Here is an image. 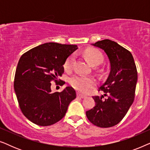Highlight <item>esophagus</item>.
<instances>
[{
  "label": "esophagus",
  "instance_id": "obj_1",
  "mask_svg": "<svg viewBox=\"0 0 150 150\" xmlns=\"http://www.w3.org/2000/svg\"><path fill=\"white\" fill-rule=\"evenodd\" d=\"M77 96H78V97L81 98H85L86 97H87V96H86L83 95V94H81V93H77Z\"/></svg>",
  "mask_w": 150,
  "mask_h": 150
}]
</instances>
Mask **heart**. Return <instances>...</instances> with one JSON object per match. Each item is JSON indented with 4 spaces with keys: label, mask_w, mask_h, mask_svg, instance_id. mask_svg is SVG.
Masks as SVG:
<instances>
[{
    "label": "heart",
    "mask_w": 150,
    "mask_h": 150,
    "mask_svg": "<svg viewBox=\"0 0 150 150\" xmlns=\"http://www.w3.org/2000/svg\"><path fill=\"white\" fill-rule=\"evenodd\" d=\"M85 57L92 66L100 65L104 60L102 53L96 48L87 49L85 52ZM74 59V55L71 54L65 61L64 68L67 71H70L71 69ZM69 83L75 89L83 93L87 92L96 85V81L93 78L83 76H74L71 77L69 79Z\"/></svg>",
    "instance_id": "b5f03b06"
}]
</instances>
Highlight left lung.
Returning <instances> with one entry per match:
<instances>
[{"label": "left lung", "mask_w": 150, "mask_h": 150, "mask_svg": "<svg viewBox=\"0 0 150 150\" xmlns=\"http://www.w3.org/2000/svg\"><path fill=\"white\" fill-rule=\"evenodd\" d=\"M91 45L104 50L109 59L110 70L99 91L104 95L93 96L96 105L86 112L89 122L100 128L119 124L134 100L137 70L130 51L117 43L104 40ZM104 96L107 98L103 99Z\"/></svg>", "instance_id": "left-lung-1"}]
</instances>
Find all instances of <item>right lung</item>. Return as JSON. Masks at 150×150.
<instances>
[{"instance_id":"add662e5","label":"right lung","mask_w":150,"mask_h":150,"mask_svg":"<svg viewBox=\"0 0 150 150\" xmlns=\"http://www.w3.org/2000/svg\"><path fill=\"white\" fill-rule=\"evenodd\" d=\"M78 49L76 45L49 42L30 49L20 57L14 78V90L22 113L38 126H50L60 121L75 90L67 87L61 92L51 91L50 82L59 83L67 59ZM65 84L64 81L60 85Z\"/></svg>"}]
</instances>
